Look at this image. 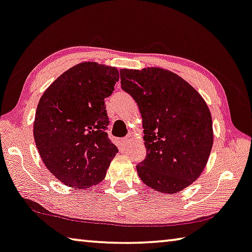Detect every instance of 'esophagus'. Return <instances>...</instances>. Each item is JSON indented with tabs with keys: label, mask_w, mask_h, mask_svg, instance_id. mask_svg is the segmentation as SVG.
I'll return each mask as SVG.
<instances>
[{
	"label": "esophagus",
	"mask_w": 252,
	"mask_h": 252,
	"mask_svg": "<svg viewBox=\"0 0 252 252\" xmlns=\"http://www.w3.org/2000/svg\"><path fill=\"white\" fill-rule=\"evenodd\" d=\"M129 143H130V138H129V137H126L125 139H124V141H123V145H124V148H127V146H128Z\"/></svg>",
	"instance_id": "esophagus-1"
}]
</instances>
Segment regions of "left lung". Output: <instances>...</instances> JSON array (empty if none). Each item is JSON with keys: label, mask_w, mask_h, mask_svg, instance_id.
I'll list each match as a JSON object with an SVG mask.
<instances>
[{"label": "left lung", "mask_w": 252, "mask_h": 252, "mask_svg": "<svg viewBox=\"0 0 252 252\" xmlns=\"http://www.w3.org/2000/svg\"><path fill=\"white\" fill-rule=\"evenodd\" d=\"M121 84L142 115L146 158L136 165L138 177L158 192L181 191L198 179L210 158L208 106L187 81L160 67L123 68Z\"/></svg>", "instance_id": "1"}]
</instances>
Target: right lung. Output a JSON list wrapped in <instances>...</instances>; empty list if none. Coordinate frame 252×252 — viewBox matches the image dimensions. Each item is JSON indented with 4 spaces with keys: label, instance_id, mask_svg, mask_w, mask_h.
I'll return each instance as SVG.
<instances>
[{
    "label": "right lung",
    "instance_id": "add662e5",
    "mask_svg": "<svg viewBox=\"0 0 252 252\" xmlns=\"http://www.w3.org/2000/svg\"><path fill=\"white\" fill-rule=\"evenodd\" d=\"M118 69L83 62L50 84L38 102L33 138L53 176L73 189H86L106 177L117 146L106 133L104 99L113 94Z\"/></svg>",
    "mask_w": 252,
    "mask_h": 252
}]
</instances>
